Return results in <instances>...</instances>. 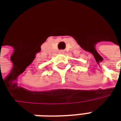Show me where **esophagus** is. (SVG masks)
<instances>
[{"label":"esophagus","instance_id":"esophagus-1","mask_svg":"<svg viewBox=\"0 0 121 121\" xmlns=\"http://www.w3.org/2000/svg\"><path fill=\"white\" fill-rule=\"evenodd\" d=\"M64 52H65V51L63 50H59V53H60V54H64Z\"/></svg>","mask_w":121,"mask_h":121}]
</instances>
